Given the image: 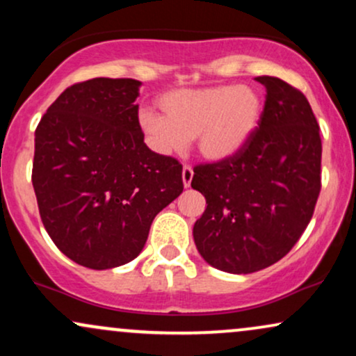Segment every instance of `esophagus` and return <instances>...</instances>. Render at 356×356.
I'll return each mask as SVG.
<instances>
[{
    "instance_id": "1",
    "label": "esophagus",
    "mask_w": 356,
    "mask_h": 356,
    "mask_svg": "<svg viewBox=\"0 0 356 356\" xmlns=\"http://www.w3.org/2000/svg\"><path fill=\"white\" fill-rule=\"evenodd\" d=\"M192 177H194V170H192V167H191V165H184V169H182V181H184V186L189 187Z\"/></svg>"
}]
</instances>
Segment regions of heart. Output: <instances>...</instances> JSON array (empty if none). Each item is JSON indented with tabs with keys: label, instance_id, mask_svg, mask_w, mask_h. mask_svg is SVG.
Masks as SVG:
<instances>
[{
	"label": "heart",
	"instance_id": "obj_1",
	"mask_svg": "<svg viewBox=\"0 0 356 356\" xmlns=\"http://www.w3.org/2000/svg\"><path fill=\"white\" fill-rule=\"evenodd\" d=\"M162 113L144 110L138 117L159 154H181L195 137L202 157L224 161L239 152L254 134L261 100L249 87L219 85L170 90L159 100Z\"/></svg>",
	"mask_w": 356,
	"mask_h": 356
}]
</instances>
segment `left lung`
Here are the masks:
<instances>
[{
	"mask_svg": "<svg viewBox=\"0 0 356 356\" xmlns=\"http://www.w3.org/2000/svg\"><path fill=\"white\" fill-rule=\"evenodd\" d=\"M256 80L266 87V102L254 134L232 157L195 165L191 182L207 204L194 224L197 251L232 275L288 254L321 191V137L309 102L276 76Z\"/></svg>",
	"mask_w": 356,
	"mask_h": 356,
	"instance_id": "left-lung-1",
	"label": "left lung"
}]
</instances>
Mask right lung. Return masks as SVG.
I'll use <instances>...</instances> for the list:
<instances>
[{
  "label": "right lung",
  "instance_id": "add662e5",
  "mask_svg": "<svg viewBox=\"0 0 356 356\" xmlns=\"http://www.w3.org/2000/svg\"><path fill=\"white\" fill-rule=\"evenodd\" d=\"M134 79L73 83L35 130L31 182L56 248L92 269L136 259L155 216L184 191L182 164L152 152Z\"/></svg>",
  "mask_w": 356,
  "mask_h": 356
}]
</instances>
